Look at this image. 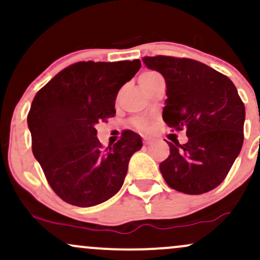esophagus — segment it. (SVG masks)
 Returning a JSON list of instances; mask_svg holds the SVG:
<instances>
[{
  "instance_id": "34e87169",
  "label": "esophagus",
  "mask_w": 260,
  "mask_h": 260,
  "mask_svg": "<svg viewBox=\"0 0 260 260\" xmlns=\"http://www.w3.org/2000/svg\"><path fill=\"white\" fill-rule=\"evenodd\" d=\"M143 140H144V144H149L151 142V138L148 136H143Z\"/></svg>"
}]
</instances>
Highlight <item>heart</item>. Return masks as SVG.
<instances>
[{
	"label": "heart",
	"mask_w": 260,
	"mask_h": 260,
	"mask_svg": "<svg viewBox=\"0 0 260 260\" xmlns=\"http://www.w3.org/2000/svg\"><path fill=\"white\" fill-rule=\"evenodd\" d=\"M156 74L157 73H154V72H145L140 76V79L151 78V77L156 76ZM133 126L138 128V129H145V128L148 127V122L147 120H144V118H136V120H133Z\"/></svg>",
	"instance_id": "1"
}]
</instances>
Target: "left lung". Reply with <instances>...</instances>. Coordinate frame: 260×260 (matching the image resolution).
<instances>
[{
	"label": "left lung",
	"mask_w": 260,
	"mask_h": 260,
	"mask_svg": "<svg viewBox=\"0 0 260 260\" xmlns=\"http://www.w3.org/2000/svg\"><path fill=\"white\" fill-rule=\"evenodd\" d=\"M166 83L162 118L186 129V144L169 143L160 164L166 183L186 194H202L219 186L243 144L244 105L234 83L202 62L170 56L143 57Z\"/></svg>",
	"instance_id": "8db88e82"
}]
</instances>
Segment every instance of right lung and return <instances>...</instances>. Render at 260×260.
Wrapping results in <instances>:
<instances>
[{
    "label": "right lung",
    "instance_id": "1",
    "mask_svg": "<svg viewBox=\"0 0 260 260\" xmlns=\"http://www.w3.org/2000/svg\"><path fill=\"white\" fill-rule=\"evenodd\" d=\"M139 59L78 62L38 91L28 115L32 154L62 201L88 208L112 198L123 184L139 134L101 147L95 126L113 117L118 90L138 72Z\"/></svg>",
    "mask_w": 260,
    "mask_h": 260
}]
</instances>
